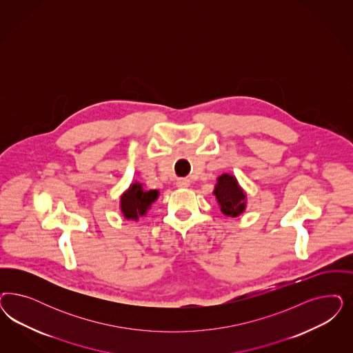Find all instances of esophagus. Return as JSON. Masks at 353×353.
Segmentation results:
<instances>
[{"label":"esophagus","mask_w":353,"mask_h":353,"mask_svg":"<svg viewBox=\"0 0 353 353\" xmlns=\"http://www.w3.org/2000/svg\"><path fill=\"white\" fill-rule=\"evenodd\" d=\"M176 185L179 188H187L190 185V181L187 178H179V179H176Z\"/></svg>","instance_id":"34e87169"}]
</instances>
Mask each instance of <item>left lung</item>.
I'll return each instance as SVG.
<instances>
[{
    "label": "left lung",
    "mask_w": 353,
    "mask_h": 353,
    "mask_svg": "<svg viewBox=\"0 0 353 353\" xmlns=\"http://www.w3.org/2000/svg\"><path fill=\"white\" fill-rule=\"evenodd\" d=\"M216 200L221 205L223 214L230 216H238L243 213L245 208V196L240 190L236 179L228 174H223L218 178V184L214 190Z\"/></svg>",
    "instance_id": "1"
}]
</instances>
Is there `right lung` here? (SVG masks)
I'll list each match as a JSON object with an SVG mask.
<instances>
[{
  "label": "right lung",
  "mask_w": 353,
  "mask_h": 353,
  "mask_svg": "<svg viewBox=\"0 0 353 353\" xmlns=\"http://www.w3.org/2000/svg\"><path fill=\"white\" fill-rule=\"evenodd\" d=\"M157 191H143L141 184H132L131 188L121 199L122 213L127 219H137L145 214L150 204L157 199Z\"/></svg>",
  "instance_id": "right-lung-1"
}]
</instances>
